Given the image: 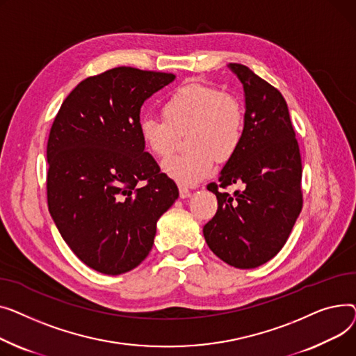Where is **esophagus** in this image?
Returning <instances> with one entry per match:
<instances>
[{
    "instance_id": "34e87169",
    "label": "esophagus",
    "mask_w": 356,
    "mask_h": 356,
    "mask_svg": "<svg viewBox=\"0 0 356 356\" xmlns=\"http://www.w3.org/2000/svg\"><path fill=\"white\" fill-rule=\"evenodd\" d=\"M179 197H181V198H190V197H191V193H190V190H188V188L179 186Z\"/></svg>"
}]
</instances>
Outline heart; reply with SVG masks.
Returning a JSON list of instances; mask_svg holds the SVG:
<instances>
[{
    "mask_svg": "<svg viewBox=\"0 0 356 356\" xmlns=\"http://www.w3.org/2000/svg\"><path fill=\"white\" fill-rule=\"evenodd\" d=\"M162 118L145 116L139 120L143 146L158 158H168L177 146L178 135L188 131L185 154L162 163L166 177L182 186H193L214 170L216 158L232 159L240 149L245 116L233 95L201 81H188L162 103Z\"/></svg>",
    "mask_w": 356,
    "mask_h": 356,
    "instance_id": "obj_1",
    "label": "heart"
}]
</instances>
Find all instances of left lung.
I'll use <instances>...</instances> for the list:
<instances>
[{
  "mask_svg": "<svg viewBox=\"0 0 356 356\" xmlns=\"http://www.w3.org/2000/svg\"><path fill=\"white\" fill-rule=\"evenodd\" d=\"M245 97V129L237 154L207 188L218 208L202 233L211 252L237 268H254L286 244L303 205L302 158L282 93L247 66L229 63ZM243 185L232 197L218 187Z\"/></svg>",
  "mask_w": 356,
  "mask_h": 356,
  "instance_id": "8db88e82",
  "label": "left lung"
}]
</instances>
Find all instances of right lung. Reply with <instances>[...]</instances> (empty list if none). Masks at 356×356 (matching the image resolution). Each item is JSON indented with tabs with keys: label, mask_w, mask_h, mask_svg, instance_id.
Returning <instances> with one entry per match:
<instances>
[{
	"label": "right lung",
	"mask_w": 356,
	"mask_h": 356,
	"mask_svg": "<svg viewBox=\"0 0 356 356\" xmlns=\"http://www.w3.org/2000/svg\"><path fill=\"white\" fill-rule=\"evenodd\" d=\"M174 79L111 69L80 81L53 122L49 211L72 252L99 273L116 276L139 266L152 248L156 221L179 195L145 152L138 129L143 102Z\"/></svg>",
	"instance_id": "obj_1"
}]
</instances>
